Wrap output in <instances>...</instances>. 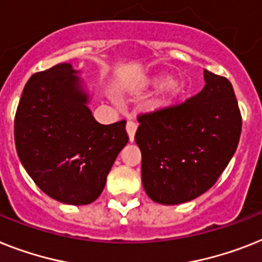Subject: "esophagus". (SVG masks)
I'll return each instance as SVG.
<instances>
[{"label": "esophagus", "mask_w": 262, "mask_h": 262, "mask_svg": "<svg viewBox=\"0 0 262 262\" xmlns=\"http://www.w3.org/2000/svg\"><path fill=\"white\" fill-rule=\"evenodd\" d=\"M136 128H138V124H136L135 122H133V120H128V122H127L126 129H127V134H128V138H129V140H131V142L134 140V136H135Z\"/></svg>", "instance_id": "obj_1"}]
</instances>
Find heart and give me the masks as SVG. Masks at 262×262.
<instances>
[{"instance_id": "1", "label": "heart", "mask_w": 262, "mask_h": 262, "mask_svg": "<svg viewBox=\"0 0 262 262\" xmlns=\"http://www.w3.org/2000/svg\"><path fill=\"white\" fill-rule=\"evenodd\" d=\"M152 87H163L162 92L158 95L152 101L155 107H163L170 104L178 96L183 94L185 91V83L182 80H170L168 75H158L148 81Z\"/></svg>"}]
</instances>
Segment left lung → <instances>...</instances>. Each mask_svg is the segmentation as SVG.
<instances>
[{
	"mask_svg": "<svg viewBox=\"0 0 262 262\" xmlns=\"http://www.w3.org/2000/svg\"><path fill=\"white\" fill-rule=\"evenodd\" d=\"M205 81L182 103L138 115L142 182L158 204H183L204 194L237 150L243 118L232 83L206 69Z\"/></svg>",
	"mask_w": 262,
	"mask_h": 262,
	"instance_id": "left-lung-1",
	"label": "left lung"
}]
</instances>
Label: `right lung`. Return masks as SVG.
Segmentation results:
<instances>
[{
	"mask_svg": "<svg viewBox=\"0 0 262 262\" xmlns=\"http://www.w3.org/2000/svg\"><path fill=\"white\" fill-rule=\"evenodd\" d=\"M71 64L34 73L14 118L19 161L53 200L88 205L100 195L116 157L128 142L126 120L100 124L87 107Z\"/></svg>",
	"mask_w": 262,
	"mask_h": 262,
	"instance_id": "1",
	"label": "right lung"
}]
</instances>
